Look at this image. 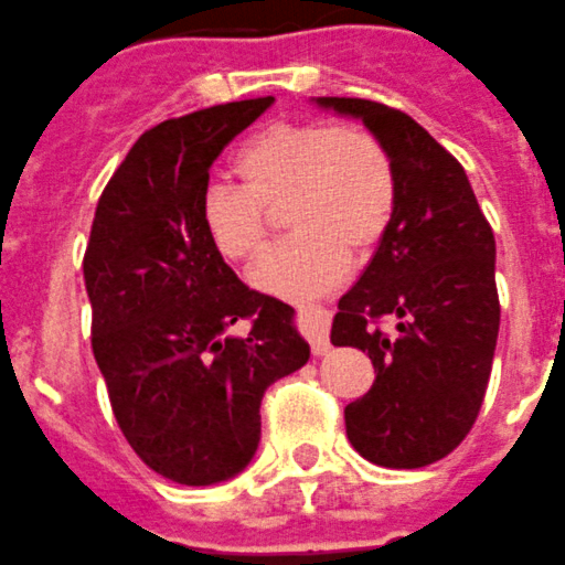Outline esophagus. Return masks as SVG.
<instances>
[{"instance_id":"esophagus-1","label":"esophagus","mask_w":565,"mask_h":565,"mask_svg":"<svg viewBox=\"0 0 565 565\" xmlns=\"http://www.w3.org/2000/svg\"><path fill=\"white\" fill-rule=\"evenodd\" d=\"M300 331L306 333L311 344V353L326 355L331 350V342H328V328H331V311L322 309V306H300Z\"/></svg>"}]
</instances>
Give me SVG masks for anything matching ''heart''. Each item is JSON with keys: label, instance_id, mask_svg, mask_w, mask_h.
<instances>
[{"label": "heart", "instance_id": "1", "mask_svg": "<svg viewBox=\"0 0 565 565\" xmlns=\"http://www.w3.org/2000/svg\"><path fill=\"white\" fill-rule=\"evenodd\" d=\"M239 184L215 182L201 193L199 221L226 262L265 254L273 212L287 206L292 237L273 250L254 287L276 298L328 292L348 270V248L381 243L397 206V173L372 131L322 120H278L234 151Z\"/></svg>", "mask_w": 565, "mask_h": 565}]
</instances>
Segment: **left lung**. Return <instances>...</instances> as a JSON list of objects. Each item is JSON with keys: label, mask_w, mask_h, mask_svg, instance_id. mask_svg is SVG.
<instances>
[{"label": "left lung", "mask_w": 565, "mask_h": 565, "mask_svg": "<svg viewBox=\"0 0 565 565\" xmlns=\"http://www.w3.org/2000/svg\"><path fill=\"white\" fill-rule=\"evenodd\" d=\"M359 118L386 146L397 206L359 281L339 300L331 342L364 350L375 383L344 408L359 456L419 469L450 456L472 430L500 333L494 232L461 162L411 115L366 98H315ZM394 316L398 331L374 322Z\"/></svg>", "instance_id": "left-lung-1"}]
</instances>
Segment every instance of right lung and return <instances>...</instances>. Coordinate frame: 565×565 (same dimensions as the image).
<instances>
[{
	"instance_id": "1",
	"label": "right lung",
	"mask_w": 565,
	"mask_h": 565,
	"mask_svg": "<svg viewBox=\"0 0 565 565\" xmlns=\"http://www.w3.org/2000/svg\"><path fill=\"white\" fill-rule=\"evenodd\" d=\"M273 102L217 104L140 135L98 199L82 262L118 428L182 486L243 472L265 388L309 361L292 306L245 287L199 221L212 162ZM237 319L252 320L245 338L227 333Z\"/></svg>"
}]
</instances>
